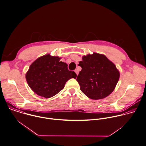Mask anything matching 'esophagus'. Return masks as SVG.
Instances as JSON below:
<instances>
[{
	"label": "esophagus",
	"instance_id": "1",
	"mask_svg": "<svg viewBox=\"0 0 146 146\" xmlns=\"http://www.w3.org/2000/svg\"><path fill=\"white\" fill-rule=\"evenodd\" d=\"M74 72H76V73L77 74V75H78V70L76 69H75V70H74Z\"/></svg>",
	"mask_w": 146,
	"mask_h": 146
}]
</instances>
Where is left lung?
<instances>
[{
	"label": "left lung",
	"mask_w": 146,
	"mask_h": 146,
	"mask_svg": "<svg viewBox=\"0 0 146 146\" xmlns=\"http://www.w3.org/2000/svg\"><path fill=\"white\" fill-rule=\"evenodd\" d=\"M81 71L77 81L80 90L89 98L103 99L114 90L119 73L115 65L104 55L93 53L82 58L79 62Z\"/></svg>",
	"instance_id": "8db88e82"
}]
</instances>
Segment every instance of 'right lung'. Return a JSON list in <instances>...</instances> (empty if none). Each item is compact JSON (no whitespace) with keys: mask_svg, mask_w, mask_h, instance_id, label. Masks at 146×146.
Instances as JSON below:
<instances>
[{"mask_svg":"<svg viewBox=\"0 0 146 146\" xmlns=\"http://www.w3.org/2000/svg\"><path fill=\"white\" fill-rule=\"evenodd\" d=\"M57 56L49 54L37 58L30 66L26 74L27 81L37 95L49 98L56 95L76 73L68 70V65Z\"/></svg>","mask_w":146,"mask_h":146,"instance_id":"add662e5","label":"right lung"}]
</instances>
